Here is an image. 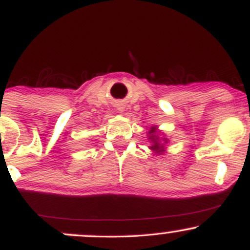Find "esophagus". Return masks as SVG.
Wrapping results in <instances>:
<instances>
[{
    "label": "esophagus",
    "mask_w": 250,
    "mask_h": 250,
    "mask_svg": "<svg viewBox=\"0 0 250 250\" xmlns=\"http://www.w3.org/2000/svg\"><path fill=\"white\" fill-rule=\"evenodd\" d=\"M117 109H119V110L121 111V113H122V111H123V107H119V108H117Z\"/></svg>",
    "instance_id": "34e87169"
}]
</instances>
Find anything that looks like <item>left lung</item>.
Here are the masks:
<instances>
[{"mask_svg":"<svg viewBox=\"0 0 250 250\" xmlns=\"http://www.w3.org/2000/svg\"><path fill=\"white\" fill-rule=\"evenodd\" d=\"M149 134H150V136H149V139L151 140V142L154 143L153 146H151V149H153V150H156V151H161V149H163V147L161 145H160V143H157V137L155 136V130H150L149 131Z\"/></svg>","mask_w":250,"mask_h":250,"instance_id":"left-lung-1","label":"left lung"}]
</instances>
